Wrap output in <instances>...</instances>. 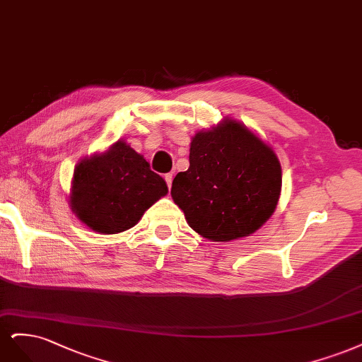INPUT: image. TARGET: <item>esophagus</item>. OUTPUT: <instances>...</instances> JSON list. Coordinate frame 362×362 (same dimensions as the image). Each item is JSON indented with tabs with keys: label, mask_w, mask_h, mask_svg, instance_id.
Segmentation results:
<instances>
[{
	"label": "esophagus",
	"mask_w": 362,
	"mask_h": 362,
	"mask_svg": "<svg viewBox=\"0 0 362 362\" xmlns=\"http://www.w3.org/2000/svg\"><path fill=\"white\" fill-rule=\"evenodd\" d=\"M165 182H167V185H168V188H171V183H173V174L171 173H168V174H165Z\"/></svg>",
	"instance_id": "esophagus-1"
}]
</instances>
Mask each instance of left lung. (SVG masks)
Here are the masks:
<instances>
[{"label": "left lung", "instance_id": "1", "mask_svg": "<svg viewBox=\"0 0 362 362\" xmlns=\"http://www.w3.org/2000/svg\"><path fill=\"white\" fill-rule=\"evenodd\" d=\"M279 192L281 165L272 147L227 117L194 135L189 168L171 186L189 227L215 242L252 235L275 212Z\"/></svg>", "mask_w": 362, "mask_h": 362}]
</instances>
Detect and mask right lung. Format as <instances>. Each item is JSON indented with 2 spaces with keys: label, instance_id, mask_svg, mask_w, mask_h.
<instances>
[{
  "label": "right lung",
  "instance_id": "right-lung-1",
  "mask_svg": "<svg viewBox=\"0 0 362 362\" xmlns=\"http://www.w3.org/2000/svg\"><path fill=\"white\" fill-rule=\"evenodd\" d=\"M167 194L165 180L150 170L144 156L119 139L76 165L71 207L93 231L115 235L134 227Z\"/></svg>",
  "mask_w": 362,
  "mask_h": 362
}]
</instances>
